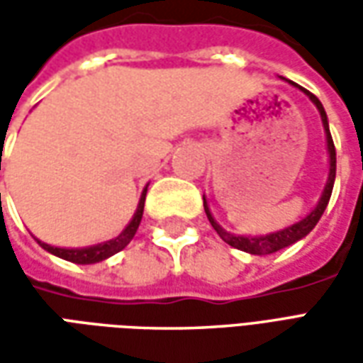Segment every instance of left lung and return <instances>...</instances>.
Segmentation results:
<instances>
[{"label": "left lung", "instance_id": "obj_1", "mask_svg": "<svg viewBox=\"0 0 363 363\" xmlns=\"http://www.w3.org/2000/svg\"><path fill=\"white\" fill-rule=\"evenodd\" d=\"M291 83V82H289ZM291 85H296V83H291ZM303 89V87H301ZM303 93L309 99H311L315 106L319 108L320 112V120H323V126H325V132H327V145H328V155H330V173H328V181L327 186H325V192H323V196H320L319 204L317 208L313 210L305 220L297 221L294 225H289V228L281 229V231H276V233H270V235L264 237H241V235H233V233H228L225 229L221 228L216 223V220L212 218V213L208 210V204H206L204 200V210L206 216H208V220L212 223V228L218 231V235L225 241L231 247H235L239 251L245 252H251V255H270V252L280 251V249H286L289 245H294L299 239H303L309 231H311L315 225H317V221L320 220V216L325 212V208H327L328 200H330V194H333V186H335V177H336V150H335V142H333V135H330V130H328V120H327V112L323 108V104L317 96L309 93L307 89H303Z\"/></svg>", "mask_w": 363, "mask_h": 363}]
</instances>
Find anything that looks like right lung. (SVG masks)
<instances>
[{"label":"right lung","mask_w":363,"mask_h":363,"mask_svg":"<svg viewBox=\"0 0 363 363\" xmlns=\"http://www.w3.org/2000/svg\"><path fill=\"white\" fill-rule=\"evenodd\" d=\"M145 190H143L142 198H140V204H138V210H135L132 221H130V223L126 225V229H124L116 239H112V241L95 245V247H87V249H58V247H50V245L43 243V241H38V243H40L43 249L52 252V255H56V257H60V259H64V260H69V262H75V264H95V262H101V260L108 259V257H112V255H116L118 251H122V249H124V247L134 239L135 231H138V228H140V221H142V216H143Z\"/></svg>","instance_id":"right-lung-1"}]
</instances>
